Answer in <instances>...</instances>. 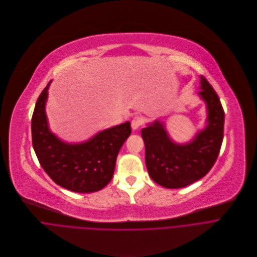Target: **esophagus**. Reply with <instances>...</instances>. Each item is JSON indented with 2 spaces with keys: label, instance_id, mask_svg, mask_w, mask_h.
Masks as SVG:
<instances>
[{
  "label": "esophagus",
  "instance_id": "34e87169",
  "mask_svg": "<svg viewBox=\"0 0 257 257\" xmlns=\"http://www.w3.org/2000/svg\"><path fill=\"white\" fill-rule=\"evenodd\" d=\"M143 124V118L140 117V116H136L133 118L132 122H131V127L133 130H136L138 129L141 125Z\"/></svg>",
  "mask_w": 257,
  "mask_h": 257
}]
</instances>
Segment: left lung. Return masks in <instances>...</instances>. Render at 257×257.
<instances>
[{"label": "left lung", "mask_w": 257, "mask_h": 257, "mask_svg": "<svg viewBox=\"0 0 257 257\" xmlns=\"http://www.w3.org/2000/svg\"><path fill=\"white\" fill-rule=\"evenodd\" d=\"M199 95L207 104V126L190 143L177 144L159 121L141 131L145 144V163L150 178L167 189L185 188L205 177L221 149L225 114L220 99L201 75Z\"/></svg>", "instance_id": "1"}]
</instances>
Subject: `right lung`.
<instances>
[{
    "mask_svg": "<svg viewBox=\"0 0 257 257\" xmlns=\"http://www.w3.org/2000/svg\"><path fill=\"white\" fill-rule=\"evenodd\" d=\"M40 94L32 115V144L39 163L58 186L75 193H93L113 178L117 155L131 134L129 121L101 131L83 143L69 144L48 128L45 103L48 88Z\"/></svg>",
    "mask_w": 257,
    "mask_h": 257,
    "instance_id": "obj_1",
    "label": "right lung"
}]
</instances>
